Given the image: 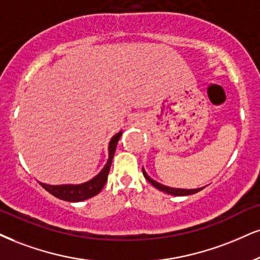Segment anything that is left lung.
I'll use <instances>...</instances> for the list:
<instances>
[{
  "mask_svg": "<svg viewBox=\"0 0 260 260\" xmlns=\"http://www.w3.org/2000/svg\"><path fill=\"white\" fill-rule=\"evenodd\" d=\"M142 172H143V176H145L147 181H148L149 183L153 185V187H155L156 189H159V190L164 191V193H168L170 195H175V197H184V195H191V194L198 193V191L203 190V189H204V187L197 188V189H181V188L166 187V185L161 184V183H158V182L154 181V179L150 178L149 176L147 175V172L145 171V169H142Z\"/></svg>",
  "mask_w": 260,
  "mask_h": 260,
  "instance_id": "1",
  "label": "left lung"
}]
</instances>
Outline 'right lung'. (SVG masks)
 Listing matches in <instances>:
<instances>
[{"mask_svg":"<svg viewBox=\"0 0 260 260\" xmlns=\"http://www.w3.org/2000/svg\"><path fill=\"white\" fill-rule=\"evenodd\" d=\"M120 133L115 134L110 141V145H108V160L104 166V169L101 170L100 174L96 175L94 178L90 181L85 182L82 184H62V185H50L46 183L40 184L46 189L47 191H49L50 194L57 199H61L65 201H71V203H78V201L86 200V199H90L95 195H98L104 188L107 181L108 172H110L112 160H113L115 148H117V143L119 141L121 136Z\"/></svg>","mask_w":260,"mask_h":260,"instance_id":"1","label":"right lung"}]
</instances>
